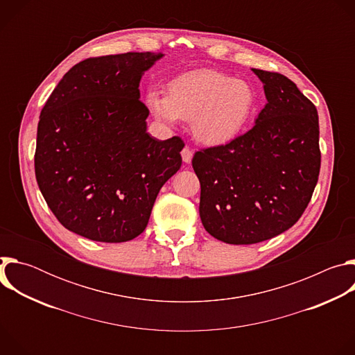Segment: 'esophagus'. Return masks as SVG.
<instances>
[{"mask_svg":"<svg viewBox=\"0 0 355 355\" xmlns=\"http://www.w3.org/2000/svg\"><path fill=\"white\" fill-rule=\"evenodd\" d=\"M181 156H182V160H184V163H191L192 162V156H193V153H192V150H189L188 147H185V148H182V151H181Z\"/></svg>","mask_w":355,"mask_h":355,"instance_id":"esophagus-1","label":"esophagus"}]
</instances>
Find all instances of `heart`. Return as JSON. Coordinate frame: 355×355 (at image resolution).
<instances>
[{
	"instance_id": "obj_1",
	"label": "heart",
	"mask_w": 355,
	"mask_h": 355,
	"mask_svg": "<svg viewBox=\"0 0 355 355\" xmlns=\"http://www.w3.org/2000/svg\"><path fill=\"white\" fill-rule=\"evenodd\" d=\"M146 104L159 121H191L198 141L220 146L239 136L254 115L256 91L247 81L216 70H195L174 78L168 95L148 91Z\"/></svg>"
}]
</instances>
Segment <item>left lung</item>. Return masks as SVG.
<instances>
[{
  "instance_id": "8db88e82",
  "label": "left lung",
  "mask_w": 355,
  "mask_h": 355,
  "mask_svg": "<svg viewBox=\"0 0 355 355\" xmlns=\"http://www.w3.org/2000/svg\"><path fill=\"white\" fill-rule=\"evenodd\" d=\"M251 70L267 98L256 125L192 159L202 225L229 244L260 243L292 227L305 212L320 171L316 107L285 76Z\"/></svg>"
}]
</instances>
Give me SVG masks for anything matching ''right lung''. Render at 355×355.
<instances>
[{
    "label": "right lung",
    "mask_w": 355,
    "mask_h": 355,
    "mask_svg": "<svg viewBox=\"0 0 355 355\" xmlns=\"http://www.w3.org/2000/svg\"><path fill=\"white\" fill-rule=\"evenodd\" d=\"M164 53L129 52L73 66L42 110L35 174L58 220L104 243L137 237L162 187L180 170L184 141L147 132L139 83Z\"/></svg>",
    "instance_id": "right-lung-1"
}]
</instances>
